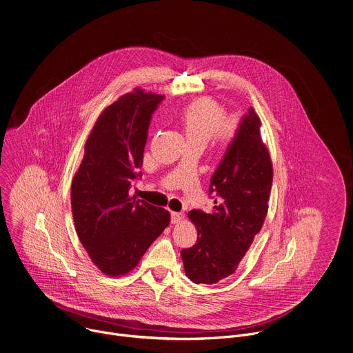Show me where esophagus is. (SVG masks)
<instances>
[{
  "label": "esophagus",
  "instance_id": "1",
  "mask_svg": "<svg viewBox=\"0 0 353 353\" xmlns=\"http://www.w3.org/2000/svg\"><path fill=\"white\" fill-rule=\"evenodd\" d=\"M184 215L181 212H172V223H180Z\"/></svg>",
  "mask_w": 353,
  "mask_h": 353
}]
</instances>
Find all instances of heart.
Masks as SVG:
<instances>
[{"label": "heart", "instance_id": "b5f03b06", "mask_svg": "<svg viewBox=\"0 0 353 353\" xmlns=\"http://www.w3.org/2000/svg\"><path fill=\"white\" fill-rule=\"evenodd\" d=\"M223 108L211 99H199L190 103L180 114L181 127L188 141H198L204 145L215 137L222 145H228L236 134L234 120H222Z\"/></svg>", "mask_w": 353, "mask_h": 353}]
</instances>
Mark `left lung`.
Segmentation results:
<instances>
[{
  "label": "left lung",
  "mask_w": 353,
  "mask_h": 353,
  "mask_svg": "<svg viewBox=\"0 0 353 353\" xmlns=\"http://www.w3.org/2000/svg\"><path fill=\"white\" fill-rule=\"evenodd\" d=\"M260 117L250 108L211 177L214 211H190L196 243L181 250L185 275L212 285L232 275L261 230L272 187V163L260 135Z\"/></svg>",
  "instance_id": "obj_1"
}]
</instances>
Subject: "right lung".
<instances>
[{
    "label": "right lung",
    "mask_w": 353,
    "mask_h": 353,
    "mask_svg": "<svg viewBox=\"0 0 353 353\" xmlns=\"http://www.w3.org/2000/svg\"><path fill=\"white\" fill-rule=\"evenodd\" d=\"M162 94L135 89L99 116L71 185L78 237L93 264L106 275L130 272L165 230L170 214L131 195L148 128Z\"/></svg>",
    "instance_id": "obj_1"
}]
</instances>
